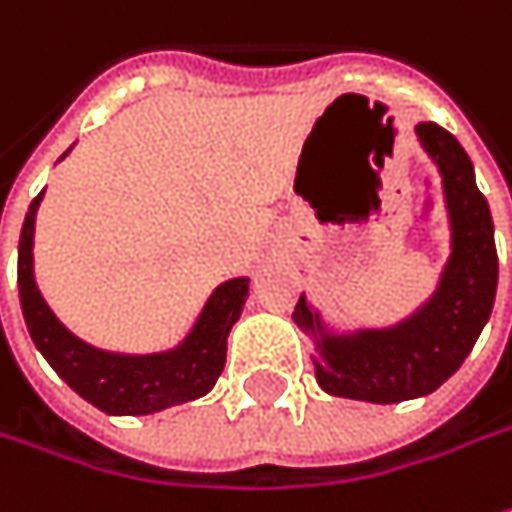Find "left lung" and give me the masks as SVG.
<instances>
[{"mask_svg":"<svg viewBox=\"0 0 512 512\" xmlns=\"http://www.w3.org/2000/svg\"><path fill=\"white\" fill-rule=\"evenodd\" d=\"M416 135L445 186L453 232L448 266L431 300L391 328L331 334L300 294L291 317L314 337L317 382L331 397L391 405L431 394L459 371L493 311L499 257L490 206L476 186L473 164L445 127L422 121Z\"/></svg>","mask_w":512,"mask_h":512,"instance_id":"1","label":"left lung"}]
</instances>
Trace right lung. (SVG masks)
Wrapping results in <instances>:
<instances>
[{"label": "right lung", "instance_id": "add662e5", "mask_svg": "<svg viewBox=\"0 0 512 512\" xmlns=\"http://www.w3.org/2000/svg\"><path fill=\"white\" fill-rule=\"evenodd\" d=\"M67 155V152H64ZM62 155V158H64ZM39 192L19 238V300L27 331L50 368L90 405L113 416H144L184 405L215 388L226 362V337L238 323L249 277L226 280L206 300L186 340L161 354H115L79 340L50 311L33 277V226L42 203Z\"/></svg>", "mask_w": 512, "mask_h": 512}]
</instances>
